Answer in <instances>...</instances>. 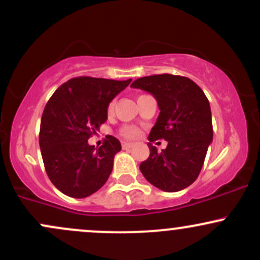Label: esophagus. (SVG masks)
I'll return each instance as SVG.
<instances>
[{
    "mask_svg": "<svg viewBox=\"0 0 260 260\" xmlns=\"http://www.w3.org/2000/svg\"><path fill=\"white\" fill-rule=\"evenodd\" d=\"M133 147L132 143H128V142H122V148L124 149V150H127V149H131Z\"/></svg>",
    "mask_w": 260,
    "mask_h": 260,
    "instance_id": "34e87169",
    "label": "esophagus"
}]
</instances>
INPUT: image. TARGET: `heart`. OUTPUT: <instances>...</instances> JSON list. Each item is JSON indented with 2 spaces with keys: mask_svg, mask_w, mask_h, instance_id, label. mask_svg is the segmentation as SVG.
Here are the masks:
<instances>
[{
  "mask_svg": "<svg viewBox=\"0 0 260 260\" xmlns=\"http://www.w3.org/2000/svg\"><path fill=\"white\" fill-rule=\"evenodd\" d=\"M113 111V103H111L107 107V112L111 113ZM121 134L126 139H136L138 138L140 131L139 128L134 127V126H123L121 128Z\"/></svg>",
  "mask_w": 260,
  "mask_h": 260,
  "instance_id": "heart-1",
  "label": "heart"
}]
</instances>
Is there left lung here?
Listing matches in <instances>:
<instances>
[{
	"label": "left lung",
	"instance_id": "8db88e82",
	"mask_svg": "<svg viewBox=\"0 0 260 260\" xmlns=\"http://www.w3.org/2000/svg\"><path fill=\"white\" fill-rule=\"evenodd\" d=\"M154 95L160 113L149 134L150 155L140 164L143 176L165 192H178L197 180L213 140L209 100L192 79L174 74H155L132 83ZM168 140L157 152L151 143Z\"/></svg>",
	"mask_w": 260,
	"mask_h": 260
}]
</instances>
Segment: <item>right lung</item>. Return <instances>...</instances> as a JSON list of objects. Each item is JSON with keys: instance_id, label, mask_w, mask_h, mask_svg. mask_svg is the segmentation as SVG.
Returning a JSON list of instances; mask_svg holds the SVG:
<instances>
[{"instance_id": "add662e5", "label": "right lung", "mask_w": 260, "mask_h": 260, "mask_svg": "<svg viewBox=\"0 0 260 260\" xmlns=\"http://www.w3.org/2000/svg\"><path fill=\"white\" fill-rule=\"evenodd\" d=\"M131 80L77 77L63 83L47 101L39 144L46 174L63 194L85 198L105 184L121 143L107 136L95 148L88 139L107 120L109 104Z\"/></svg>"}]
</instances>
